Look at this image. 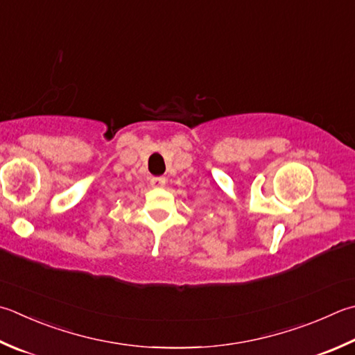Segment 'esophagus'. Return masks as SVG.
<instances>
[{
	"instance_id": "34e87169",
	"label": "esophagus",
	"mask_w": 355,
	"mask_h": 355,
	"mask_svg": "<svg viewBox=\"0 0 355 355\" xmlns=\"http://www.w3.org/2000/svg\"><path fill=\"white\" fill-rule=\"evenodd\" d=\"M150 182H151V185H153V187H157V189H159V187H164V185H165L166 179H165V178H162V176H159V178H151Z\"/></svg>"
}]
</instances>
